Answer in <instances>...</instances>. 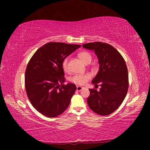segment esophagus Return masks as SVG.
Listing matches in <instances>:
<instances>
[{
  "label": "esophagus",
  "mask_w": 150,
  "mask_h": 150,
  "mask_svg": "<svg viewBox=\"0 0 150 150\" xmlns=\"http://www.w3.org/2000/svg\"><path fill=\"white\" fill-rule=\"evenodd\" d=\"M83 88V87H81V86H77V91H81Z\"/></svg>",
  "instance_id": "1"
}]
</instances>
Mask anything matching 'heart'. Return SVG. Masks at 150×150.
Wrapping results in <instances>:
<instances>
[{
	"instance_id": "obj_1",
	"label": "heart",
	"mask_w": 150,
	"mask_h": 150,
	"mask_svg": "<svg viewBox=\"0 0 150 150\" xmlns=\"http://www.w3.org/2000/svg\"><path fill=\"white\" fill-rule=\"evenodd\" d=\"M79 57L81 61H82L84 63H85V64H88V63H90L91 60H92V55H91L90 53H88L87 52H81L80 54H79ZM62 66L63 69L65 71H69L67 58H65V59L63 60ZM90 79L91 75L89 74H88V73H85V74L82 75L77 74L73 75L70 78V81H71L72 83H75V84H77L79 85H84L90 80Z\"/></svg>"
}]
</instances>
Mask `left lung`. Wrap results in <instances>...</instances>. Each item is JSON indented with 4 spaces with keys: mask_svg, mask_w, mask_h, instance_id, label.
<instances>
[{
    "mask_svg": "<svg viewBox=\"0 0 150 150\" xmlns=\"http://www.w3.org/2000/svg\"><path fill=\"white\" fill-rule=\"evenodd\" d=\"M83 47L95 52L99 64V69L92 83L95 87L99 84L100 88L99 91L89 89L88 105L98 115H108L120 106L128 92V74L126 62L115 47L106 43H88Z\"/></svg>",
    "mask_w": 150,
    "mask_h": 150,
    "instance_id": "left-lung-1",
    "label": "left lung"
}]
</instances>
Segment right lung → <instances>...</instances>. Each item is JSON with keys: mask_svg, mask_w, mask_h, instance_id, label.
Listing matches in <instances>:
<instances>
[{"mask_svg": "<svg viewBox=\"0 0 150 150\" xmlns=\"http://www.w3.org/2000/svg\"><path fill=\"white\" fill-rule=\"evenodd\" d=\"M80 45L50 42L40 47L30 59L25 72V87L35 110L48 118L62 114L69 105L77 87L64 85L62 63Z\"/></svg>", "mask_w": 150, "mask_h": 150, "instance_id": "add662e5", "label": "right lung"}]
</instances>
